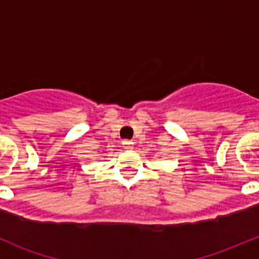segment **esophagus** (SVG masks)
Here are the masks:
<instances>
[{
	"label": "esophagus",
	"instance_id": "1",
	"mask_svg": "<svg viewBox=\"0 0 259 259\" xmlns=\"http://www.w3.org/2000/svg\"><path fill=\"white\" fill-rule=\"evenodd\" d=\"M122 146H124L125 149H133V144H134V143L132 142V140H127V139H125V140H122Z\"/></svg>",
	"mask_w": 259,
	"mask_h": 259
}]
</instances>
